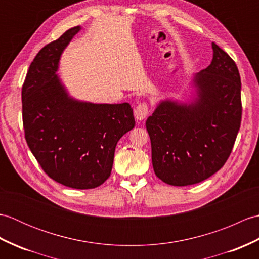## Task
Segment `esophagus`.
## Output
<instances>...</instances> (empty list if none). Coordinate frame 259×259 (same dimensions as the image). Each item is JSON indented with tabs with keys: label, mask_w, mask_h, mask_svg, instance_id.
<instances>
[{
	"label": "esophagus",
	"mask_w": 259,
	"mask_h": 259,
	"mask_svg": "<svg viewBox=\"0 0 259 259\" xmlns=\"http://www.w3.org/2000/svg\"><path fill=\"white\" fill-rule=\"evenodd\" d=\"M135 118L137 120H144L148 114H149V108H148V104L146 102H141L135 109Z\"/></svg>",
	"instance_id": "obj_1"
}]
</instances>
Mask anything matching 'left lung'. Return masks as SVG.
I'll return each instance as SVG.
<instances>
[{
    "mask_svg": "<svg viewBox=\"0 0 259 259\" xmlns=\"http://www.w3.org/2000/svg\"><path fill=\"white\" fill-rule=\"evenodd\" d=\"M211 46V63L192 79L194 100L161 101L146 121L153 170L168 185H194L217 172L240 128L238 68L216 43Z\"/></svg>",
    "mask_w": 259,
    "mask_h": 259,
    "instance_id": "8db88e82",
    "label": "left lung"
}]
</instances>
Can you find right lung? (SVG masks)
I'll use <instances>...</instances> for the list:
<instances>
[{
	"label": "right lung",
	"mask_w": 259,
	"mask_h": 259,
	"mask_svg": "<svg viewBox=\"0 0 259 259\" xmlns=\"http://www.w3.org/2000/svg\"><path fill=\"white\" fill-rule=\"evenodd\" d=\"M80 29L71 27L36 54L22 87V117L27 146L49 177L92 189L110 177L115 146L136 122L129 103L97 104L68 95L57 71Z\"/></svg>",
	"instance_id": "add662e5"
}]
</instances>
